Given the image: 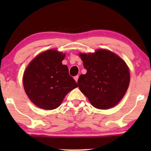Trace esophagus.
<instances>
[{"instance_id": "34e87169", "label": "esophagus", "mask_w": 151, "mask_h": 151, "mask_svg": "<svg viewBox=\"0 0 151 151\" xmlns=\"http://www.w3.org/2000/svg\"><path fill=\"white\" fill-rule=\"evenodd\" d=\"M78 78H79V76H75V77H74V79H75V80L76 81V82H78Z\"/></svg>"}]
</instances>
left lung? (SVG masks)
Segmentation results:
<instances>
[{
	"label": "left lung",
	"instance_id": "left-lung-1",
	"mask_svg": "<svg viewBox=\"0 0 151 151\" xmlns=\"http://www.w3.org/2000/svg\"><path fill=\"white\" fill-rule=\"evenodd\" d=\"M86 73L80 75L78 86L94 107L108 109L122 100L130 82L127 64L111 51L99 49L95 53H80Z\"/></svg>",
	"mask_w": 151,
	"mask_h": 151
}]
</instances>
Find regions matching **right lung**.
Instances as JSON below:
<instances>
[{"label":"right lung","mask_w":151,"mask_h":151,"mask_svg":"<svg viewBox=\"0 0 151 151\" xmlns=\"http://www.w3.org/2000/svg\"><path fill=\"white\" fill-rule=\"evenodd\" d=\"M65 55L56 50L46 51L27 67L23 85L30 100L39 108L52 110L60 105L66 95L78 86L62 61Z\"/></svg>","instance_id":"add662e5"}]
</instances>
